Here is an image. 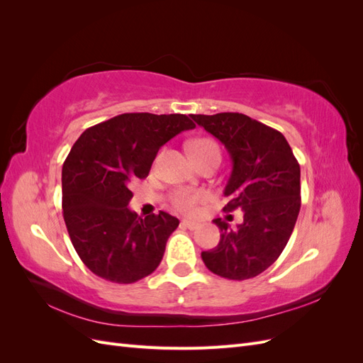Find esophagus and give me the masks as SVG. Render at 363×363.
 <instances>
[{
  "label": "esophagus",
  "mask_w": 363,
  "mask_h": 363,
  "mask_svg": "<svg viewBox=\"0 0 363 363\" xmlns=\"http://www.w3.org/2000/svg\"><path fill=\"white\" fill-rule=\"evenodd\" d=\"M182 225H183V227H186V228H189V230H195L196 227H199V223L191 221V219H183V221H182Z\"/></svg>",
  "instance_id": "34e87169"
}]
</instances>
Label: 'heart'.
Returning a JSON list of instances; mask_svg holds the SVG:
<instances>
[{
    "mask_svg": "<svg viewBox=\"0 0 363 363\" xmlns=\"http://www.w3.org/2000/svg\"><path fill=\"white\" fill-rule=\"evenodd\" d=\"M189 151L194 159H200V157L212 156V155L219 156L218 145L212 139H207V138L192 140L189 144ZM206 200H208L207 192H192L186 189L175 191L171 196V203L175 211L183 212V213H195L199 206Z\"/></svg>",
    "mask_w": 363,
    "mask_h": 363,
    "instance_id": "heart-1",
    "label": "heart"
}]
</instances>
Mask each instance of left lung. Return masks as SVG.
<instances>
[{
  "label": "left lung",
  "instance_id": "obj_1",
  "mask_svg": "<svg viewBox=\"0 0 363 363\" xmlns=\"http://www.w3.org/2000/svg\"><path fill=\"white\" fill-rule=\"evenodd\" d=\"M228 151L232 174L225 212L242 208L244 221L230 228L221 218L219 244L201 252L204 265L228 280L259 276L279 259L298 218L300 164L280 131L242 113L191 115Z\"/></svg>",
  "mask_w": 363,
  "mask_h": 363
}]
</instances>
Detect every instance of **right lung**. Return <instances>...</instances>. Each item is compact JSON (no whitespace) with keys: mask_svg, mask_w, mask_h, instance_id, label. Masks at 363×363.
Here are the masks:
<instances>
[{"mask_svg":"<svg viewBox=\"0 0 363 363\" xmlns=\"http://www.w3.org/2000/svg\"><path fill=\"white\" fill-rule=\"evenodd\" d=\"M192 128L180 113H123L77 139L62 168V208L77 255L95 276L127 284L159 267L179 219L131 212V183L147 177L162 145Z\"/></svg>","mask_w":363,"mask_h":363,"instance_id":"add662e5","label":"right lung"}]
</instances>
